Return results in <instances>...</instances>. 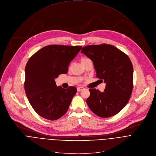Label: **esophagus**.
<instances>
[{
	"label": "esophagus",
	"mask_w": 156,
	"mask_h": 156,
	"mask_svg": "<svg viewBox=\"0 0 156 156\" xmlns=\"http://www.w3.org/2000/svg\"><path fill=\"white\" fill-rule=\"evenodd\" d=\"M83 89H84V87H77V90L78 92H80V91H81V90H82Z\"/></svg>",
	"instance_id": "34e87169"
}]
</instances>
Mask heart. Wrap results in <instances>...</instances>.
<instances>
[{
  "mask_svg": "<svg viewBox=\"0 0 156 156\" xmlns=\"http://www.w3.org/2000/svg\"><path fill=\"white\" fill-rule=\"evenodd\" d=\"M90 59H89L88 58H83L82 59H81V62H85V61H89Z\"/></svg>",
  "mask_w": 156,
  "mask_h": 156,
  "instance_id": "1",
  "label": "heart"
}]
</instances>
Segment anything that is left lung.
<instances>
[{
  "label": "left lung",
  "instance_id": "1",
  "mask_svg": "<svg viewBox=\"0 0 156 156\" xmlns=\"http://www.w3.org/2000/svg\"><path fill=\"white\" fill-rule=\"evenodd\" d=\"M81 52L92 60L96 76L106 84L104 92L89 89L88 107L101 118L116 115L127 105L132 92L133 69L130 59L118 48L107 44L88 45Z\"/></svg>",
  "mask_w": 156,
  "mask_h": 156
}]
</instances>
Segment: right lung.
Masks as SVG:
<instances>
[{
  "label": "right lung",
  "mask_w": 156,
  "mask_h": 156,
  "mask_svg": "<svg viewBox=\"0 0 156 156\" xmlns=\"http://www.w3.org/2000/svg\"><path fill=\"white\" fill-rule=\"evenodd\" d=\"M82 47L46 46L29 59L25 68L24 89L36 113L46 119L57 120L67 112L77 92L74 86H57L55 79L67 73L71 61Z\"/></svg>",
  "instance_id": "add662e5"
}]
</instances>
